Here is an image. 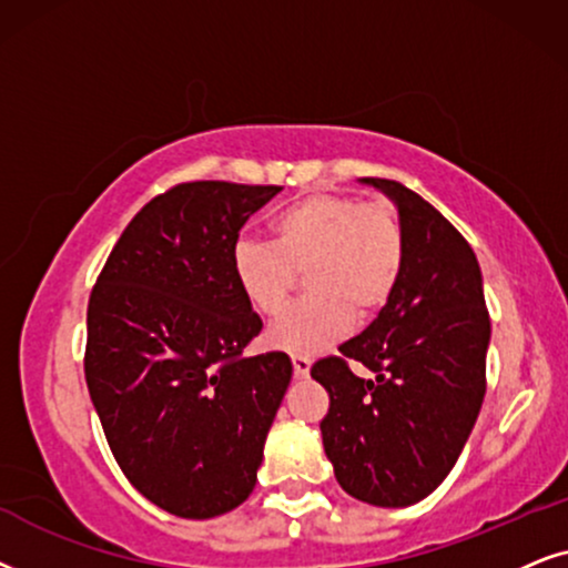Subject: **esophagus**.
<instances>
[{
	"mask_svg": "<svg viewBox=\"0 0 568 568\" xmlns=\"http://www.w3.org/2000/svg\"><path fill=\"white\" fill-rule=\"evenodd\" d=\"M293 372L301 379H306L308 372H312V358H306V355H293Z\"/></svg>",
	"mask_w": 568,
	"mask_h": 568,
	"instance_id": "obj_1",
	"label": "esophagus"
}]
</instances>
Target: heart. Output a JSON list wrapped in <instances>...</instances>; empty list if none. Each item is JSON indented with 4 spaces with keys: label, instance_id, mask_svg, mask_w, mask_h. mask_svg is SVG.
Instances as JSON below:
<instances>
[{
    "label": "heart",
    "instance_id": "1",
    "mask_svg": "<svg viewBox=\"0 0 568 568\" xmlns=\"http://www.w3.org/2000/svg\"><path fill=\"white\" fill-rule=\"evenodd\" d=\"M231 267L260 314H277L306 270L312 298L272 322L267 343L316 355L339 343L355 316L368 320L387 306L405 270V231L384 202L308 194L275 215L272 241L239 239Z\"/></svg>",
    "mask_w": 568,
    "mask_h": 568
}]
</instances>
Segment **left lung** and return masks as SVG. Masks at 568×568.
<instances>
[{"label": "left lung", "instance_id": "1", "mask_svg": "<svg viewBox=\"0 0 568 568\" xmlns=\"http://www.w3.org/2000/svg\"><path fill=\"white\" fill-rule=\"evenodd\" d=\"M361 184L395 202L405 270L379 316L312 376L329 392L320 428L337 483L358 501L399 509L434 494L463 455L486 395L490 320L463 233L397 181ZM347 359L373 379L355 377Z\"/></svg>", "mask_w": 568, "mask_h": 568}]
</instances>
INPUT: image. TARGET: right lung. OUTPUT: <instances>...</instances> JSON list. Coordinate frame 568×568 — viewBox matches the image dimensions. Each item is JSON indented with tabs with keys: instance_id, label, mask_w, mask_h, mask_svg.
<instances>
[{
	"instance_id": "right-lung-1",
	"label": "right lung",
	"mask_w": 568,
	"mask_h": 568,
	"mask_svg": "<svg viewBox=\"0 0 568 568\" xmlns=\"http://www.w3.org/2000/svg\"><path fill=\"white\" fill-rule=\"evenodd\" d=\"M280 186L189 181L126 225L88 304L85 382L121 473L148 501L210 519L254 490L293 376L262 332L231 254Z\"/></svg>"
}]
</instances>
